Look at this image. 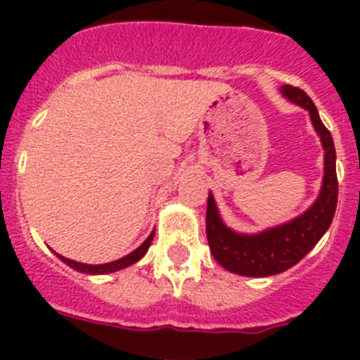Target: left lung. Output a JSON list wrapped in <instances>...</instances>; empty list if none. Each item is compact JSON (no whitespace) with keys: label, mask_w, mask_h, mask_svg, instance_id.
<instances>
[{"label":"left lung","mask_w":360,"mask_h":360,"mask_svg":"<svg viewBox=\"0 0 360 360\" xmlns=\"http://www.w3.org/2000/svg\"><path fill=\"white\" fill-rule=\"evenodd\" d=\"M282 93L310 112L312 123L321 136L325 149L323 186L312 207L288 224L262 231L257 236H240L228 230L219 217L213 196L207 198L205 231L214 259L231 273L243 276H271L299 263L329 230L338 202L336 151L329 129L321 123L316 104L307 93L293 86H284Z\"/></svg>","instance_id":"1"}]
</instances>
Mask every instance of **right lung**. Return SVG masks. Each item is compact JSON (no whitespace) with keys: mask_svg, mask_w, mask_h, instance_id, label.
Listing matches in <instances>:
<instances>
[{"mask_svg":"<svg viewBox=\"0 0 360 360\" xmlns=\"http://www.w3.org/2000/svg\"><path fill=\"white\" fill-rule=\"evenodd\" d=\"M153 236H155V231H153L151 236L147 237L146 240H143V245L138 246L134 252H130L129 256L121 257V259H117V262H112V263H104V265H86V263H80V262H75V259H69V257H63V256H58L63 259L67 265H70L72 269H76V271H82V273H89V274H104V273H114V271H120V269H124L129 267V265H132V263H136L140 257H143V254H146L147 250H149V246H151V240H153Z\"/></svg>","mask_w":360,"mask_h":360,"instance_id":"1","label":"right lung"}]
</instances>
